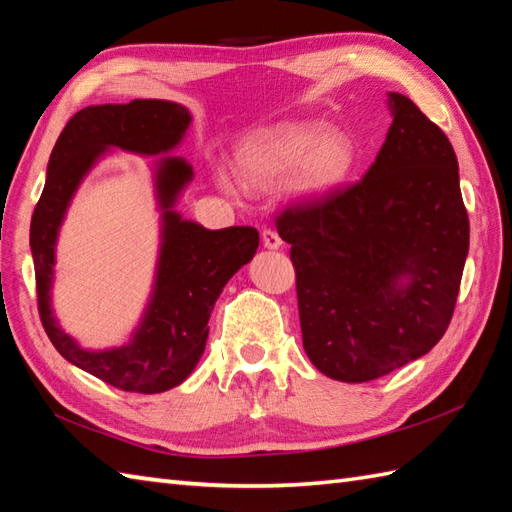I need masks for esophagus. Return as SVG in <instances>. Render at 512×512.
<instances>
[{"mask_svg":"<svg viewBox=\"0 0 512 512\" xmlns=\"http://www.w3.org/2000/svg\"><path fill=\"white\" fill-rule=\"evenodd\" d=\"M262 242L268 250H277L281 246V237L277 235V231H273V228H264L262 231Z\"/></svg>","mask_w":512,"mask_h":512,"instance_id":"esophagus-1","label":"esophagus"}]
</instances>
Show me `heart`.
<instances>
[{
	"mask_svg": "<svg viewBox=\"0 0 512 512\" xmlns=\"http://www.w3.org/2000/svg\"><path fill=\"white\" fill-rule=\"evenodd\" d=\"M356 151L350 138L317 123H286L259 132L239 149L237 173L250 187L268 189L292 173L301 195H323L350 176ZM228 187V178L222 176Z\"/></svg>",
	"mask_w": 512,
	"mask_h": 512,
	"instance_id": "1",
	"label": "heart"
}]
</instances>
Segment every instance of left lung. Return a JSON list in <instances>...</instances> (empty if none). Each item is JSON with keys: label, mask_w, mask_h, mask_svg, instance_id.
<instances>
[{"label": "left lung", "mask_w": 512, "mask_h": 512, "mask_svg": "<svg viewBox=\"0 0 512 512\" xmlns=\"http://www.w3.org/2000/svg\"><path fill=\"white\" fill-rule=\"evenodd\" d=\"M394 121L365 176L277 215L297 273L303 350L341 383L416 361L447 332L469 255L458 158L389 92Z\"/></svg>", "instance_id": "1"}]
</instances>
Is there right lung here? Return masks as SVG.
I'll use <instances>...</instances> for the list:
<instances>
[{
	"mask_svg": "<svg viewBox=\"0 0 512 512\" xmlns=\"http://www.w3.org/2000/svg\"><path fill=\"white\" fill-rule=\"evenodd\" d=\"M189 125L187 107L158 99L90 105L76 112L52 149L46 187L30 222L39 317L48 339L65 361L136 394H160L193 372L209 336L206 323L215 301L228 279L253 259L259 233L253 226L209 231L198 222L182 220L173 204L191 182L193 169L178 156L160 158L156 198L162 211V242L154 292L129 343L99 352L83 350L54 319V246L74 191L107 149L118 147L140 156L167 154L180 145Z\"/></svg>",
	"mask_w": 512,
	"mask_h": 512,
	"instance_id": "right-lung-1",
	"label": "right lung"
}]
</instances>
